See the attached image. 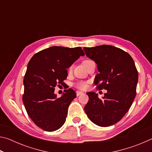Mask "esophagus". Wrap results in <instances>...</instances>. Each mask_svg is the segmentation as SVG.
<instances>
[{"mask_svg": "<svg viewBox=\"0 0 152 152\" xmlns=\"http://www.w3.org/2000/svg\"><path fill=\"white\" fill-rule=\"evenodd\" d=\"M82 94H83V92H81V91H76V95L77 96H79V95H80Z\"/></svg>", "mask_w": 152, "mask_h": 152, "instance_id": "1", "label": "esophagus"}]
</instances>
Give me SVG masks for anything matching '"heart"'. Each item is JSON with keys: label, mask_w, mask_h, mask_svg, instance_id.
I'll list each match as a JSON object with an SVG mask.
<instances>
[{"label": "heart", "mask_w": 152, "mask_h": 152, "mask_svg": "<svg viewBox=\"0 0 152 152\" xmlns=\"http://www.w3.org/2000/svg\"><path fill=\"white\" fill-rule=\"evenodd\" d=\"M92 60H85L82 61V63H83L84 66H85L86 64H88L89 61H91ZM69 70H70V68H69ZM74 86H75L77 88H78L80 90H85L87 88V87H88V82H85V81H78L77 82L74 84Z\"/></svg>", "instance_id": "b5f03b06"}]
</instances>
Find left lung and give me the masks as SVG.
I'll list each match as a JSON object with an SVG mask.
<instances>
[{"mask_svg":"<svg viewBox=\"0 0 152 152\" xmlns=\"http://www.w3.org/2000/svg\"><path fill=\"white\" fill-rule=\"evenodd\" d=\"M87 57L97 64L94 84L97 90H107L102 99L94 92H87L89 100L84 110L94 124L109 127L117 123L130 109L136 95L138 72L127 52L112 45L84 48Z\"/></svg>","mask_w":152,"mask_h":152,"instance_id":"1","label":"left lung"}]
</instances>
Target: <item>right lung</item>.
Here are the masks:
<instances>
[{
	"label": "right lung",
	"mask_w": 152,
	"mask_h": 152,
	"mask_svg": "<svg viewBox=\"0 0 152 152\" xmlns=\"http://www.w3.org/2000/svg\"><path fill=\"white\" fill-rule=\"evenodd\" d=\"M84 53L80 47L53 46L36 53L28 63L23 79V102L33 123L46 132L58 129L66 121L68 109L75 99L73 89L56 98L55 87L64 84L68 68Z\"/></svg>",
	"instance_id": "right-lung-1"
}]
</instances>
